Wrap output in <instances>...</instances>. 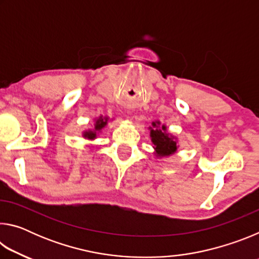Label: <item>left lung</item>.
I'll return each instance as SVG.
<instances>
[{
    "instance_id": "8db88e82",
    "label": "left lung",
    "mask_w": 259,
    "mask_h": 259,
    "mask_svg": "<svg viewBox=\"0 0 259 259\" xmlns=\"http://www.w3.org/2000/svg\"><path fill=\"white\" fill-rule=\"evenodd\" d=\"M151 130V140L154 144L156 156H170L177 151V142L174 136L166 133V126L161 125L160 122H153Z\"/></svg>"
}]
</instances>
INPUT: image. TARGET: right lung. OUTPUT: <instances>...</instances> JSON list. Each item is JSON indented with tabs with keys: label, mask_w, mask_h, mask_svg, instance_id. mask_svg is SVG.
<instances>
[{
	"label": "right lung",
	"mask_w": 259,
	"mask_h": 259,
	"mask_svg": "<svg viewBox=\"0 0 259 259\" xmlns=\"http://www.w3.org/2000/svg\"><path fill=\"white\" fill-rule=\"evenodd\" d=\"M108 122V117L107 116H99L98 119H96V122H95V128L93 130H87L83 133V137L87 138V139H90L93 140L95 139L96 137H97V134L99 133L100 130H102L105 125L107 124Z\"/></svg>",
	"instance_id": "1"
}]
</instances>
